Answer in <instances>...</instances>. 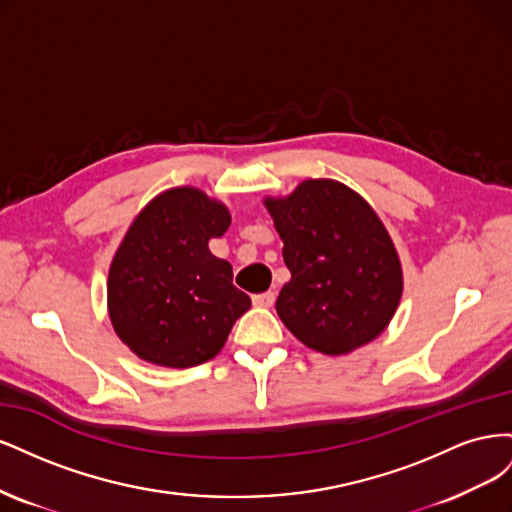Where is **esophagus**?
<instances>
[{
  "instance_id": "1",
  "label": "esophagus",
  "mask_w": 512,
  "mask_h": 512,
  "mask_svg": "<svg viewBox=\"0 0 512 512\" xmlns=\"http://www.w3.org/2000/svg\"><path fill=\"white\" fill-rule=\"evenodd\" d=\"M252 301H254V305H258V307H271L273 301H275V292H273V290H267V292L254 294Z\"/></svg>"
}]
</instances>
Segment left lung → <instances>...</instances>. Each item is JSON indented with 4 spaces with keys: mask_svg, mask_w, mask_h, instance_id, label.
Masks as SVG:
<instances>
[{
    "mask_svg": "<svg viewBox=\"0 0 512 512\" xmlns=\"http://www.w3.org/2000/svg\"><path fill=\"white\" fill-rule=\"evenodd\" d=\"M265 205L290 271L275 301L290 333L333 356L376 339L395 314L404 280L374 209L331 179H307L288 198Z\"/></svg>",
    "mask_w": 512,
    "mask_h": 512,
    "instance_id": "1",
    "label": "left lung"
}]
</instances>
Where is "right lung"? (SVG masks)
Listing matches in <instances>:
<instances>
[{
    "label": "right lung",
    "mask_w": 512,
    "mask_h": 512,
    "mask_svg": "<svg viewBox=\"0 0 512 512\" xmlns=\"http://www.w3.org/2000/svg\"><path fill=\"white\" fill-rule=\"evenodd\" d=\"M230 213L194 188L153 198L123 237L108 271V314L134 354L162 367L213 359L252 299L230 262L209 252Z\"/></svg>",
    "instance_id": "add662e5"
}]
</instances>
